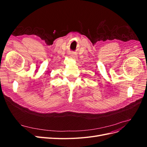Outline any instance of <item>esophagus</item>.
Wrapping results in <instances>:
<instances>
[{
    "label": "esophagus",
    "mask_w": 147,
    "mask_h": 147,
    "mask_svg": "<svg viewBox=\"0 0 147 147\" xmlns=\"http://www.w3.org/2000/svg\"><path fill=\"white\" fill-rule=\"evenodd\" d=\"M70 58H72V59H77V57L76 56H75V55H70Z\"/></svg>",
    "instance_id": "1"
}]
</instances>
